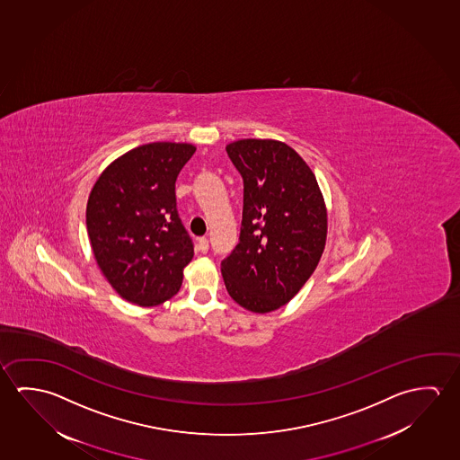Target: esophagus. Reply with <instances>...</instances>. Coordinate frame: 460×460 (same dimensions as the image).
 <instances>
[{"label":"esophagus","mask_w":460,"mask_h":460,"mask_svg":"<svg viewBox=\"0 0 460 460\" xmlns=\"http://www.w3.org/2000/svg\"><path fill=\"white\" fill-rule=\"evenodd\" d=\"M208 239L207 237H200L199 241H197V249H199V252H202V253H207L208 252Z\"/></svg>","instance_id":"1"}]
</instances>
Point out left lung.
<instances>
[{"label":"left lung","instance_id":"1","mask_svg":"<svg viewBox=\"0 0 460 460\" xmlns=\"http://www.w3.org/2000/svg\"><path fill=\"white\" fill-rule=\"evenodd\" d=\"M226 152L243 180V210L239 243L221 261L225 286L242 308L271 313L300 292L323 256L324 197L286 143L239 139Z\"/></svg>","mask_w":460,"mask_h":460}]
</instances>
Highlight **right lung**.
Listing matches in <instances>:
<instances>
[{"label":"right lung","mask_w":460,"mask_h":460,"mask_svg":"<svg viewBox=\"0 0 460 460\" xmlns=\"http://www.w3.org/2000/svg\"><path fill=\"white\" fill-rule=\"evenodd\" d=\"M194 152L192 144H144L113 160L91 189V249L127 302L157 306L181 287L194 243L176 210L174 182Z\"/></svg>","instance_id":"right-lung-1"}]
</instances>
